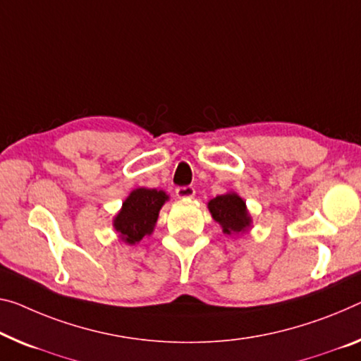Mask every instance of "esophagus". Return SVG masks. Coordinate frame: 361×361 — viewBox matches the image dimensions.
<instances>
[{
	"instance_id": "obj_1",
	"label": "esophagus",
	"mask_w": 361,
	"mask_h": 361,
	"mask_svg": "<svg viewBox=\"0 0 361 361\" xmlns=\"http://www.w3.org/2000/svg\"><path fill=\"white\" fill-rule=\"evenodd\" d=\"M176 195L179 198H193V195H195V188H193L192 185L177 187L176 188Z\"/></svg>"
}]
</instances>
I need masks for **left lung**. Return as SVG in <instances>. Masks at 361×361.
I'll return each instance as SVG.
<instances>
[{
	"mask_svg": "<svg viewBox=\"0 0 361 361\" xmlns=\"http://www.w3.org/2000/svg\"><path fill=\"white\" fill-rule=\"evenodd\" d=\"M208 209L213 219L223 227V232L227 235L243 234L252 224L247 204L235 192L224 193V195L209 200Z\"/></svg>",
	"mask_w": 361,
	"mask_h": 361,
	"instance_id": "1",
	"label": "left lung"
}]
</instances>
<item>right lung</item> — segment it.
<instances>
[{"mask_svg": "<svg viewBox=\"0 0 361 361\" xmlns=\"http://www.w3.org/2000/svg\"><path fill=\"white\" fill-rule=\"evenodd\" d=\"M168 198L166 192L157 188L140 187L132 190L113 221L121 240L135 245L143 237L152 234L158 221L159 209Z\"/></svg>", "mask_w": 361, "mask_h": 361, "instance_id": "1", "label": "right lung"}]
</instances>
